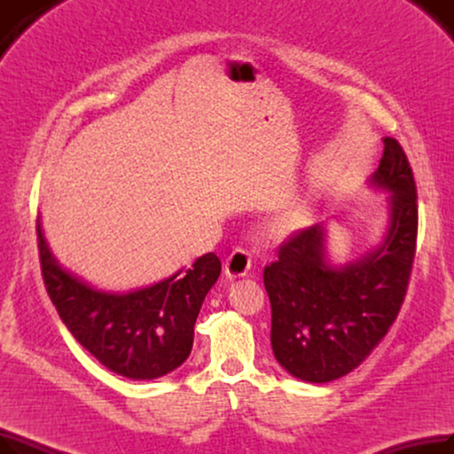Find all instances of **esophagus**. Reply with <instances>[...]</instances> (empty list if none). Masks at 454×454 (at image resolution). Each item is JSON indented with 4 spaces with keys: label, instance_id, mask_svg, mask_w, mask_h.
I'll list each match as a JSON object with an SVG mask.
<instances>
[{
    "label": "esophagus",
    "instance_id": "34e87169",
    "mask_svg": "<svg viewBox=\"0 0 454 454\" xmlns=\"http://www.w3.org/2000/svg\"><path fill=\"white\" fill-rule=\"evenodd\" d=\"M252 267V254L245 248H235L226 259V276L228 278H243Z\"/></svg>",
    "mask_w": 454,
    "mask_h": 454
}]
</instances>
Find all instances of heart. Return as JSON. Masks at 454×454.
I'll list each match as a JSON object with an SVG mask.
<instances>
[{"mask_svg": "<svg viewBox=\"0 0 454 454\" xmlns=\"http://www.w3.org/2000/svg\"><path fill=\"white\" fill-rule=\"evenodd\" d=\"M291 224H293V219L289 217V219H285L279 226H281V228H291Z\"/></svg>", "mask_w": 454, "mask_h": 454, "instance_id": "b5f03b06", "label": "heart"}]
</instances>
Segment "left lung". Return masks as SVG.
I'll return each mask as SVG.
<instances>
[{
  "label": "left lung",
  "mask_w": 454,
  "mask_h": 454,
  "mask_svg": "<svg viewBox=\"0 0 454 454\" xmlns=\"http://www.w3.org/2000/svg\"><path fill=\"white\" fill-rule=\"evenodd\" d=\"M372 184L390 191L385 243L344 267L325 259L322 224L293 233L265 267L278 363L309 383H329L359 366L404 301L418 239V193L399 141L385 137Z\"/></svg>",
  "instance_id": "1"
}]
</instances>
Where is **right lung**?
Returning <instances> with one entry per match:
<instances>
[{
  "label": "right lung",
  "instance_id": "obj_1",
  "mask_svg": "<svg viewBox=\"0 0 454 454\" xmlns=\"http://www.w3.org/2000/svg\"><path fill=\"white\" fill-rule=\"evenodd\" d=\"M36 233L45 291L71 335L101 364L129 379H156L187 359L202 301L221 274L217 255L209 252L185 274L180 270L151 287L112 294L66 272L40 224Z\"/></svg>",
  "mask_w": 454,
  "mask_h": 454
}]
</instances>
